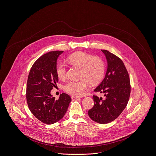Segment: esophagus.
Masks as SVG:
<instances>
[{
  "label": "esophagus",
  "mask_w": 156,
  "mask_h": 156,
  "mask_svg": "<svg viewBox=\"0 0 156 156\" xmlns=\"http://www.w3.org/2000/svg\"><path fill=\"white\" fill-rule=\"evenodd\" d=\"M71 99H72V100H76V99H80L78 97H76V96H72V97H71Z\"/></svg>",
  "instance_id": "1"
}]
</instances>
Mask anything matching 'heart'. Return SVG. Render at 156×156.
<instances>
[{
	"label": "heart",
	"mask_w": 156,
	"mask_h": 156,
	"mask_svg": "<svg viewBox=\"0 0 156 156\" xmlns=\"http://www.w3.org/2000/svg\"><path fill=\"white\" fill-rule=\"evenodd\" d=\"M68 63L72 66L81 69L80 81H69L64 86L66 92L75 96H80L86 90L89 83L95 85L102 81L105 72L104 60L84 52L74 53L67 58ZM56 73L58 78L64 80L66 77L67 68L65 63L60 62L56 66Z\"/></svg>",
	"instance_id": "obj_1"
}]
</instances>
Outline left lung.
<instances>
[{
	"instance_id": "obj_1",
	"label": "left lung",
	"mask_w": 156,
	"mask_h": 156,
	"mask_svg": "<svg viewBox=\"0 0 156 156\" xmlns=\"http://www.w3.org/2000/svg\"><path fill=\"white\" fill-rule=\"evenodd\" d=\"M108 68L102 82L94 91L104 94V98L93 96V107L88 111L90 118L100 124L115 120L126 107L130 94V82L128 72L119 57L106 50Z\"/></svg>"
}]
</instances>
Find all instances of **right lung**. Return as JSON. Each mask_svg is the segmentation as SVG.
<instances>
[{"instance_id": "1", "label": "right lung", "mask_w": 156, "mask_h": 156, "mask_svg": "<svg viewBox=\"0 0 156 156\" xmlns=\"http://www.w3.org/2000/svg\"><path fill=\"white\" fill-rule=\"evenodd\" d=\"M63 51H54L41 56L30 70L26 87L28 107L36 119L47 124L61 120L66 114L71 98L62 93L58 99L52 97L51 91L56 87L57 60Z\"/></svg>"}]
</instances>
